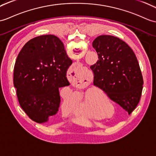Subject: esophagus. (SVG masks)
<instances>
[{
	"label": "esophagus",
	"instance_id": "esophagus-1",
	"mask_svg": "<svg viewBox=\"0 0 156 156\" xmlns=\"http://www.w3.org/2000/svg\"><path fill=\"white\" fill-rule=\"evenodd\" d=\"M75 69H73L72 70V72H73V74H74V75H76L75 74ZM72 76V75H71ZM72 83H74V84H75V85H76V86H82V82H80V81H79V80H78L77 78H73V80H72Z\"/></svg>",
	"mask_w": 156,
	"mask_h": 156
}]
</instances>
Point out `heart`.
Segmentation results:
<instances>
[{
  "label": "heart",
  "instance_id": "heart-1",
  "mask_svg": "<svg viewBox=\"0 0 156 156\" xmlns=\"http://www.w3.org/2000/svg\"><path fill=\"white\" fill-rule=\"evenodd\" d=\"M106 101L108 104L110 103V100L109 99L107 98ZM69 102L70 101L68 100L67 103ZM95 101L92 99V98L90 96V94H86L80 105V110L84 112L88 117L94 118L95 117Z\"/></svg>",
  "mask_w": 156,
  "mask_h": 156
}]
</instances>
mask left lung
<instances>
[{"label": "left lung", "instance_id": "8db88e82", "mask_svg": "<svg viewBox=\"0 0 156 156\" xmlns=\"http://www.w3.org/2000/svg\"><path fill=\"white\" fill-rule=\"evenodd\" d=\"M98 60L90 66L94 85L130 114L138 104L144 80L132 48L119 38L101 35L92 42Z\"/></svg>", "mask_w": 156, "mask_h": 156}]
</instances>
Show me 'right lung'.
<instances>
[{
    "mask_svg": "<svg viewBox=\"0 0 156 156\" xmlns=\"http://www.w3.org/2000/svg\"><path fill=\"white\" fill-rule=\"evenodd\" d=\"M72 63L56 36L35 37L22 48L14 64V86L21 108L32 120L41 124L56 115L59 88L70 85L66 73Z\"/></svg>",
    "mask_w": 156,
    "mask_h": 156,
    "instance_id": "obj_1",
    "label": "right lung"
}]
</instances>
